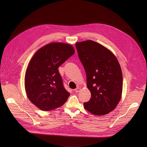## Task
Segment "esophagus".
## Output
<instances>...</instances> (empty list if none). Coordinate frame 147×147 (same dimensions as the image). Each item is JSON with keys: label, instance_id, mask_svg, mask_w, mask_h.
<instances>
[{"label": "esophagus", "instance_id": "obj_1", "mask_svg": "<svg viewBox=\"0 0 147 147\" xmlns=\"http://www.w3.org/2000/svg\"><path fill=\"white\" fill-rule=\"evenodd\" d=\"M80 90V88H77L74 89V91L76 92V93H78V92H79Z\"/></svg>", "mask_w": 147, "mask_h": 147}]
</instances>
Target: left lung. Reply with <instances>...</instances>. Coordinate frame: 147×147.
I'll list each match as a JSON object with an SVG mask.
<instances>
[{
  "instance_id": "left-lung-1",
  "label": "left lung",
  "mask_w": 147,
  "mask_h": 147,
  "mask_svg": "<svg viewBox=\"0 0 147 147\" xmlns=\"http://www.w3.org/2000/svg\"><path fill=\"white\" fill-rule=\"evenodd\" d=\"M79 58L85 70L91 98L84 109L98 115L113 111L121 99V69L114 54L101 44L90 40L76 43Z\"/></svg>"
}]
</instances>
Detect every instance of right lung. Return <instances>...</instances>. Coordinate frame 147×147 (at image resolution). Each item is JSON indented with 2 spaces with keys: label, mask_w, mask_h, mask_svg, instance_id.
Returning <instances> with one entry per match:
<instances>
[{
  "label": "right lung",
  "mask_w": 147,
  "mask_h": 147,
  "mask_svg": "<svg viewBox=\"0 0 147 147\" xmlns=\"http://www.w3.org/2000/svg\"><path fill=\"white\" fill-rule=\"evenodd\" d=\"M74 53L71 45L51 43L38 49L25 75V89L30 101L43 111L63 105L70 95L65 89L58 67Z\"/></svg>",
  "instance_id": "obj_1"
}]
</instances>
